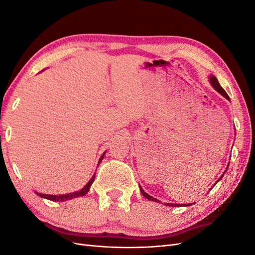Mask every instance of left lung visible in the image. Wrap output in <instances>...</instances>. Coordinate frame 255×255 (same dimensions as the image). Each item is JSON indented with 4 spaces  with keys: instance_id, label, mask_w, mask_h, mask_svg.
<instances>
[{
    "instance_id": "8db88e82",
    "label": "left lung",
    "mask_w": 255,
    "mask_h": 255,
    "mask_svg": "<svg viewBox=\"0 0 255 255\" xmlns=\"http://www.w3.org/2000/svg\"><path fill=\"white\" fill-rule=\"evenodd\" d=\"M210 83L212 84V86H213V87H214L216 90H217V92H219V94H220L221 96H223V97H225L227 100H229V101H230V98H229L228 94H227V92H226V90L223 89V88L220 86V84H219L218 80L216 79L214 75H211V76H210ZM228 168H229V165H228V167H227V169H226V171L223 172V174H222V175L219 177L218 181L214 184V186H215V185L217 184V183H218V182H219V181L222 179L223 175H225V173L227 172ZM139 188H140V191H141L142 196H143V197H145V199L151 200V201H154V202H158V203H161V202L159 201V200H157V199H155V198H153V197H151L150 195L146 194V192H144V190L141 188L140 185H139ZM192 204H194V203H190V204H173V203H165V205H168V206H176V207H180V206H189V205H192Z\"/></svg>"
}]
</instances>
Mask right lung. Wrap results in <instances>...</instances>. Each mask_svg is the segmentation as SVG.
<instances>
[{
  "instance_id": "1",
  "label": "right lung",
  "mask_w": 255,
  "mask_h": 255,
  "mask_svg": "<svg viewBox=\"0 0 255 255\" xmlns=\"http://www.w3.org/2000/svg\"><path fill=\"white\" fill-rule=\"evenodd\" d=\"M105 155V152L102 154V156L100 157L99 159V163H98V166L100 165V163H101L103 157ZM95 177H96V174H94V176L91 177V179L89 180V182L85 185V186L81 189V190H78V191H74V192H71V194H66V195H47V194H39V192H36V194L41 197V198H44V199H48V200H51V201H57V202H63V201H67V200H70V199H73V198H78V197H83L87 194V192L89 191L90 189V186L91 184L94 183L95 181Z\"/></svg>"
}]
</instances>
